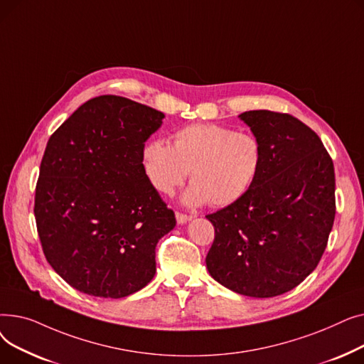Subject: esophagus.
I'll list each match as a JSON object with an SVG mask.
<instances>
[{
	"instance_id": "34e87169",
	"label": "esophagus",
	"mask_w": 364,
	"mask_h": 364,
	"mask_svg": "<svg viewBox=\"0 0 364 364\" xmlns=\"http://www.w3.org/2000/svg\"><path fill=\"white\" fill-rule=\"evenodd\" d=\"M176 218H177V223H178V224H186L187 221L192 220V217L186 215V214H181V213H177V214H176Z\"/></svg>"
}]
</instances>
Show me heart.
Listing matches in <instances>:
<instances>
[{
	"label": "heart",
	"instance_id": "heart-1",
	"mask_svg": "<svg viewBox=\"0 0 364 364\" xmlns=\"http://www.w3.org/2000/svg\"><path fill=\"white\" fill-rule=\"evenodd\" d=\"M262 161L258 139L217 124H192L174 132V146L162 139L143 149L146 174L161 193L171 195L190 171L183 203L214 208L239 200L254 184Z\"/></svg>",
	"mask_w": 364,
	"mask_h": 364
}]
</instances>
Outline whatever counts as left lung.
<instances>
[{"label":"left lung","mask_w":364,"mask_h":364,"mask_svg":"<svg viewBox=\"0 0 364 364\" xmlns=\"http://www.w3.org/2000/svg\"><path fill=\"white\" fill-rule=\"evenodd\" d=\"M239 118L261 144V168L239 200L206 215L215 228L206 267L227 289L272 298L296 288L326 250L333 162L317 134L292 114L250 110Z\"/></svg>","instance_id":"left-lung-1"}]
</instances>
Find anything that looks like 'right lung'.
I'll return each instance as SVG.
<instances>
[{"instance_id":"add662e5","label":"right lung","mask_w":364,"mask_h":364,"mask_svg":"<svg viewBox=\"0 0 364 364\" xmlns=\"http://www.w3.org/2000/svg\"><path fill=\"white\" fill-rule=\"evenodd\" d=\"M165 114L119 95L76 109L50 137L35 190L43 251L72 288L124 298L156 273L155 247L176 227L143 166Z\"/></svg>"}]
</instances>
